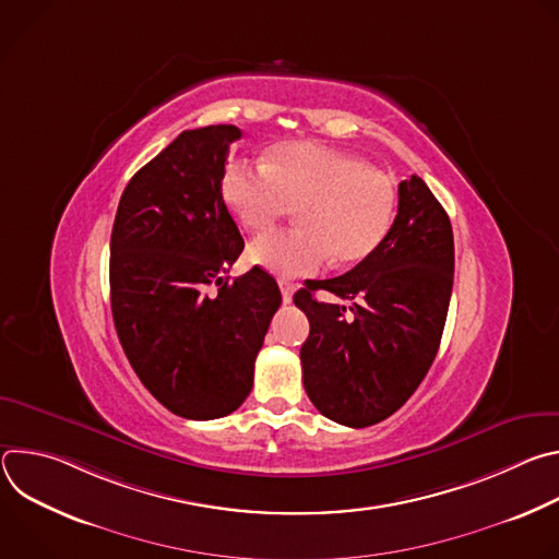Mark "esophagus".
Wrapping results in <instances>:
<instances>
[{
  "mask_svg": "<svg viewBox=\"0 0 559 559\" xmlns=\"http://www.w3.org/2000/svg\"><path fill=\"white\" fill-rule=\"evenodd\" d=\"M278 287H281V294H283V302H292V296H294V283H292V281L281 278V281H278Z\"/></svg>",
  "mask_w": 559,
  "mask_h": 559,
  "instance_id": "obj_1",
  "label": "esophagus"
}]
</instances>
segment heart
Here are the masks:
<instances>
[{"label":"heart","mask_w":559,"mask_h":559,"mask_svg":"<svg viewBox=\"0 0 559 559\" xmlns=\"http://www.w3.org/2000/svg\"><path fill=\"white\" fill-rule=\"evenodd\" d=\"M221 192L236 221L270 229L292 207L300 227L259 236L250 261L276 276L316 274L371 257L393 223L395 188L362 158L309 141L276 145L263 164L234 162Z\"/></svg>","instance_id":"obj_1"}]
</instances>
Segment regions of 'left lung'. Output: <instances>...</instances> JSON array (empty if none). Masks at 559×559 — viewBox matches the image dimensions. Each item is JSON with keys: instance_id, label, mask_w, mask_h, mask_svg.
I'll list each match as a JSON object with an SVG mask.
<instances>
[{"instance_id": "8db88e82", "label": "left lung", "mask_w": 559, "mask_h": 559, "mask_svg": "<svg viewBox=\"0 0 559 559\" xmlns=\"http://www.w3.org/2000/svg\"><path fill=\"white\" fill-rule=\"evenodd\" d=\"M453 261L451 221L414 175L397 186V214L371 257L294 294L309 321L300 347L302 384L325 418L360 429L409 401L440 347ZM318 288L353 305L318 301Z\"/></svg>"}]
</instances>
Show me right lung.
Listing matches in <instances>:
<instances>
[{"label":"right lung","mask_w":559,"mask_h":559,"mask_svg":"<svg viewBox=\"0 0 559 559\" xmlns=\"http://www.w3.org/2000/svg\"><path fill=\"white\" fill-rule=\"evenodd\" d=\"M236 139V126L181 132L130 179L110 236L121 347L143 386L188 420L223 418L243 405L281 307L265 270L231 283L225 276L246 248L221 192Z\"/></svg>","instance_id":"add662e5"}]
</instances>
